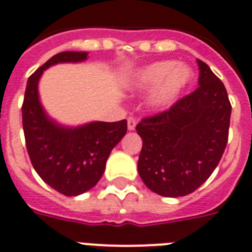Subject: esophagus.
Returning a JSON list of instances; mask_svg holds the SVG:
<instances>
[{"mask_svg": "<svg viewBox=\"0 0 252 252\" xmlns=\"http://www.w3.org/2000/svg\"><path fill=\"white\" fill-rule=\"evenodd\" d=\"M135 126H136L135 118H132V117H128V118H127V130H128V131H134V130H135Z\"/></svg>", "mask_w": 252, "mask_h": 252, "instance_id": "obj_1", "label": "esophagus"}]
</instances>
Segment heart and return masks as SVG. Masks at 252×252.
Listing matches in <instances>:
<instances>
[{
    "instance_id": "obj_1",
    "label": "heart",
    "mask_w": 252,
    "mask_h": 252,
    "mask_svg": "<svg viewBox=\"0 0 252 252\" xmlns=\"http://www.w3.org/2000/svg\"><path fill=\"white\" fill-rule=\"evenodd\" d=\"M194 80V70L189 65L173 60L156 61L132 71L127 79V88L132 92L148 91L147 106L161 110L172 105Z\"/></svg>"
}]
</instances>
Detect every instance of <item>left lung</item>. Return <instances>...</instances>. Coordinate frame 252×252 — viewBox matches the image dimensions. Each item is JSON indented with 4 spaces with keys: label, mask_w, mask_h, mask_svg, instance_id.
<instances>
[{
    "label": "left lung",
    "mask_w": 252,
    "mask_h": 252,
    "mask_svg": "<svg viewBox=\"0 0 252 252\" xmlns=\"http://www.w3.org/2000/svg\"><path fill=\"white\" fill-rule=\"evenodd\" d=\"M199 88L164 113L142 120L138 173L166 198L191 194L212 174L228 143L231 105L219 78L200 60Z\"/></svg>",
    "instance_id": "1"
}]
</instances>
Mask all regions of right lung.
Listing matches in <instances>:
<instances>
[{
    "mask_svg": "<svg viewBox=\"0 0 252 252\" xmlns=\"http://www.w3.org/2000/svg\"><path fill=\"white\" fill-rule=\"evenodd\" d=\"M87 58V52H62L49 58L28 78L22 106L24 138L32 165L44 182L66 196H78L96 186L110 152L127 131L126 120L67 126L44 109L39 94L43 72L58 63H79Z\"/></svg>",
    "mask_w": 252,
    "mask_h": 252,
    "instance_id": "obj_1",
    "label": "right lung"
}]
</instances>
